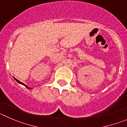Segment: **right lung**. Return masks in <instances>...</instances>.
<instances>
[{
	"instance_id": "right-lung-1",
	"label": "right lung",
	"mask_w": 127,
	"mask_h": 127,
	"mask_svg": "<svg viewBox=\"0 0 127 127\" xmlns=\"http://www.w3.org/2000/svg\"><path fill=\"white\" fill-rule=\"evenodd\" d=\"M14 79H15V81H17V82H18V83H20V84H21V85H24V86H26V88H28V89H31V88H30L28 87V86H26V85H24V83H23L21 82V81H19V80H17V79H15V78H14Z\"/></svg>"
}]
</instances>
